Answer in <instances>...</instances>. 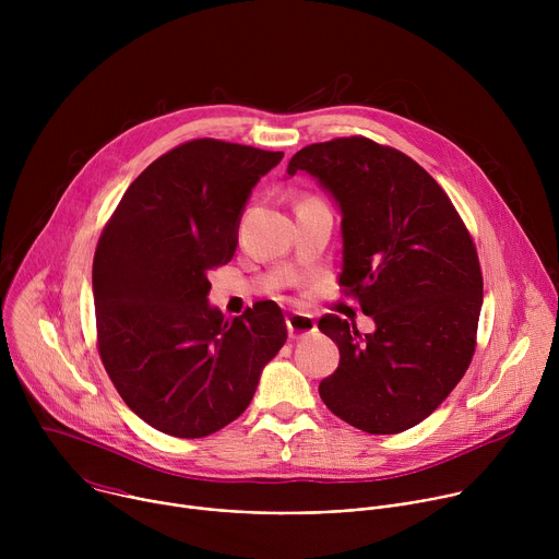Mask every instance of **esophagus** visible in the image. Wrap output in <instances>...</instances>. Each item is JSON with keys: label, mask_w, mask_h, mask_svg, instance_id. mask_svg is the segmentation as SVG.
Masks as SVG:
<instances>
[{"label": "esophagus", "mask_w": 559, "mask_h": 559, "mask_svg": "<svg viewBox=\"0 0 559 559\" xmlns=\"http://www.w3.org/2000/svg\"><path fill=\"white\" fill-rule=\"evenodd\" d=\"M287 332H289V338H294V341L311 336L316 332L313 316H309V313H289L287 316Z\"/></svg>", "instance_id": "1"}]
</instances>
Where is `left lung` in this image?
<instances>
[{
    "label": "left lung",
    "instance_id": "left-lung-1",
    "mask_svg": "<svg viewBox=\"0 0 559 559\" xmlns=\"http://www.w3.org/2000/svg\"><path fill=\"white\" fill-rule=\"evenodd\" d=\"M296 173L341 207V287L376 323L360 334L336 313L318 321L341 352L318 393L360 431H407L442 405L475 352L483 272L471 234L427 170L371 139L311 143L292 156Z\"/></svg>",
    "mask_w": 559,
    "mask_h": 559
}]
</instances>
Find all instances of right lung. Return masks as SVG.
I'll return each instance as SVG.
<instances>
[{
	"label": "right lung",
	"mask_w": 559,
	"mask_h": 559,
	"mask_svg": "<svg viewBox=\"0 0 559 559\" xmlns=\"http://www.w3.org/2000/svg\"><path fill=\"white\" fill-rule=\"evenodd\" d=\"M283 152L194 139L158 156L126 190L93 263L102 362L150 427L203 438L241 416L287 341L281 307L225 318L207 272L231 261L252 188Z\"/></svg>",
	"instance_id": "right-lung-1"
}]
</instances>
